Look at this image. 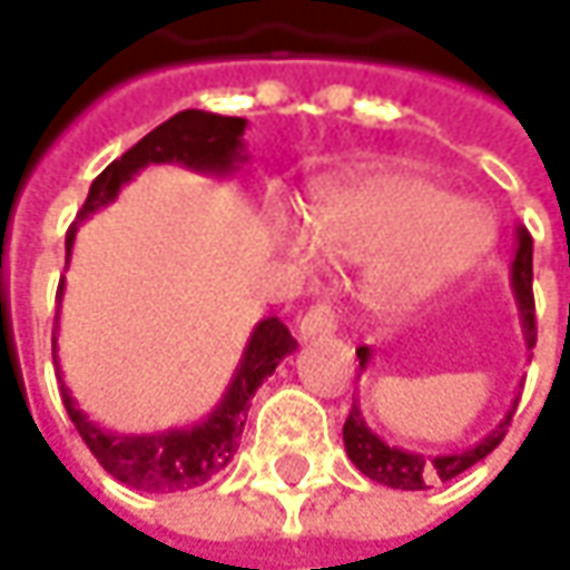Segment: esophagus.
I'll return each mask as SVG.
<instances>
[{
	"mask_svg": "<svg viewBox=\"0 0 570 570\" xmlns=\"http://www.w3.org/2000/svg\"><path fill=\"white\" fill-rule=\"evenodd\" d=\"M336 333V311L330 304H314L304 317L297 320V336L304 342L323 340Z\"/></svg>",
	"mask_w": 570,
	"mask_h": 570,
	"instance_id": "34e87169",
	"label": "esophagus"
}]
</instances>
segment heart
<instances>
[{"instance_id": "heart-1", "label": "heart", "mask_w": 570, "mask_h": 570, "mask_svg": "<svg viewBox=\"0 0 570 570\" xmlns=\"http://www.w3.org/2000/svg\"><path fill=\"white\" fill-rule=\"evenodd\" d=\"M489 212L412 167H367L317 189L304 212V237L282 247L301 269L311 252L333 263H371L364 297L383 317L412 314L472 269L492 247Z\"/></svg>"}]
</instances>
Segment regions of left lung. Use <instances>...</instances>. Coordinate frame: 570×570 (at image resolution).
<instances>
[{
	"mask_svg": "<svg viewBox=\"0 0 570 570\" xmlns=\"http://www.w3.org/2000/svg\"><path fill=\"white\" fill-rule=\"evenodd\" d=\"M511 288H514L517 311H520V323H523V342L527 348L537 345V314H533V237L527 234V228H517V250L514 263H511ZM358 362L367 367L371 362V348L362 345L358 348ZM517 403L508 409V415L501 419V425L492 428L485 438H479L472 448L453 450V453H415V450L390 448L386 441H381L362 415V405L352 403V412L345 419L342 428V441H345V453L358 470L381 482L390 489H403V492H422L434 482H450L460 472H466L475 466L479 460H485L501 441L504 431L511 425Z\"/></svg>",
	"mask_w": 570,
	"mask_h": 570,
	"instance_id": "left-lung-1",
	"label": "left lung"
}]
</instances>
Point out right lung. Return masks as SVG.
Wrapping results in <instances>:
<instances>
[{
  "label": "right lung",
  "mask_w": 570,
  "mask_h": 570,
  "mask_svg": "<svg viewBox=\"0 0 570 570\" xmlns=\"http://www.w3.org/2000/svg\"><path fill=\"white\" fill-rule=\"evenodd\" d=\"M244 132H247L244 117H222V114H208V110H180L167 122L155 126L145 139H139L122 158L104 167L95 177L85 206L66 234V256H72L78 225L88 222L98 208L110 206L120 187H126L142 167L184 165L196 174L228 177L250 158L244 148ZM62 288H66V278L59 282L56 297H62ZM295 348V336L288 333V326L282 320H259L253 326L250 340L244 345V355L234 367V377L225 386L222 400L203 422L187 428H167V431H155V434H122V431L98 425L95 419H88V412L78 409L76 396L69 393V386L62 383V374H59L53 333V364L56 377H59V393H62V405H66L76 431L81 434V441L98 456L100 466L114 479H120L122 485L139 489V492L161 494L196 489V485L208 482L215 472L228 466L234 450H237V441L244 434L253 393L278 367V362L285 355H292Z\"/></svg>",
  "instance_id": "add662e5"
}]
</instances>
